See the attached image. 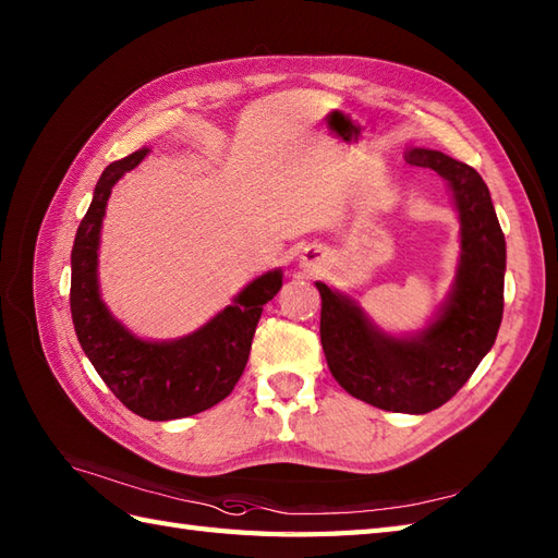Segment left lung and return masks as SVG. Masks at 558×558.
Listing matches in <instances>:
<instances>
[{
  "instance_id": "1",
  "label": "left lung",
  "mask_w": 558,
  "mask_h": 558,
  "mask_svg": "<svg viewBox=\"0 0 558 558\" xmlns=\"http://www.w3.org/2000/svg\"><path fill=\"white\" fill-rule=\"evenodd\" d=\"M405 160L450 182L460 213V268L441 316L410 340L366 322L360 306L324 282L322 345L336 381L350 396L388 412L424 414L453 398L494 345L504 316L506 240L489 189L470 165L441 150L412 148Z\"/></svg>"
}]
</instances>
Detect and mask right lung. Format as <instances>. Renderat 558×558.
Listing matches in <instances>:
<instances>
[{
  "mask_svg": "<svg viewBox=\"0 0 558 558\" xmlns=\"http://www.w3.org/2000/svg\"><path fill=\"white\" fill-rule=\"evenodd\" d=\"M148 148L110 162L96 184L71 248V318L90 364L124 408L150 422L192 417L232 393L248 360L264 304L282 288V272L256 278L234 304L174 342H146L114 322L98 294V240L114 182L146 158Z\"/></svg>",
  "mask_w": 558,
  "mask_h": 558,
  "instance_id": "right-lung-1",
  "label": "right lung"
}]
</instances>
